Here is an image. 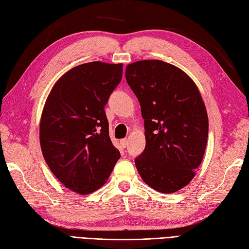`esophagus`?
Instances as JSON below:
<instances>
[{
  "label": "esophagus",
  "mask_w": 249,
  "mask_h": 249,
  "mask_svg": "<svg viewBox=\"0 0 249 249\" xmlns=\"http://www.w3.org/2000/svg\"><path fill=\"white\" fill-rule=\"evenodd\" d=\"M120 144H122V146L124 148L126 146V144H127V140L125 138L122 139V140H120Z\"/></svg>",
  "instance_id": "34e87169"
}]
</instances>
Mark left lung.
Listing matches in <instances>:
<instances>
[{"label":"left lung","instance_id":"1","mask_svg":"<svg viewBox=\"0 0 249 249\" xmlns=\"http://www.w3.org/2000/svg\"><path fill=\"white\" fill-rule=\"evenodd\" d=\"M125 79L144 119L146 144L135 159L139 175L158 192H177L194 178L207 146L209 120L199 90L161 60L129 64Z\"/></svg>","mask_w":249,"mask_h":249}]
</instances>
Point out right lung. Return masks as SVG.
Returning <instances> with one entry per match:
<instances>
[{
	"label": "right lung",
	"instance_id": "1",
	"mask_svg": "<svg viewBox=\"0 0 249 249\" xmlns=\"http://www.w3.org/2000/svg\"><path fill=\"white\" fill-rule=\"evenodd\" d=\"M123 78V63L73 67L52 88L40 119L44 160L66 188L94 192L107 182L120 153L109 137L105 106Z\"/></svg>",
	"mask_w": 249,
	"mask_h": 249
}]
</instances>
